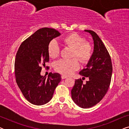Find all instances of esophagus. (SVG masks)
<instances>
[{
	"label": "esophagus",
	"mask_w": 129,
	"mask_h": 129,
	"mask_svg": "<svg viewBox=\"0 0 129 129\" xmlns=\"http://www.w3.org/2000/svg\"><path fill=\"white\" fill-rule=\"evenodd\" d=\"M61 77L62 79H64L66 78H68V76H65V75H61Z\"/></svg>",
	"instance_id": "1"
}]
</instances>
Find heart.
Returning a JSON list of instances; mask_svg holds the SVG:
<instances>
[{
  "instance_id": "1",
  "label": "heart",
  "mask_w": 129,
  "mask_h": 129,
  "mask_svg": "<svg viewBox=\"0 0 129 129\" xmlns=\"http://www.w3.org/2000/svg\"><path fill=\"white\" fill-rule=\"evenodd\" d=\"M63 45L73 49L72 56L79 58L82 63H86L91 57L93 48L91 44L84 41L83 37L76 33L65 36L62 39ZM60 48L57 42L52 40L47 46V52L49 57L54 59L59 56ZM79 61L76 58L70 60L61 59L56 62L54 68L59 73L64 75H69L79 68Z\"/></svg>"
}]
</instances>
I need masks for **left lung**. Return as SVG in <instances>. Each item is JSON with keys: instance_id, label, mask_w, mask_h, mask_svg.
<instances>
[{"instance_id": "left-lung-1", "label": "left lung", "mask_w": 129, "mask_h": 129, "mask_svg": "<svg viewBox=\"0 0 129 129\" xmlns=\"http://www.w3.org/2000/svg\"><path fill=\"white\" fill-rule=\"evenodd\" d=\"M90 33L94 43V50L86 69L79 72L88 77L86 83L82 79H77L72 89V98L79 107L89 108L98 104L106 94L110 86L112 75L111 58L103 42L94 31L84 30Z\"/></svg>"}]
</instances>
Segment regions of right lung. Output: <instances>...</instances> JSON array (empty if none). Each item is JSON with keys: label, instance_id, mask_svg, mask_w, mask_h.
Returning a JSON list of instances; mask_svg holds the SVG:
<instances>
[{"label": "right lung", "instance_id": "obj_1", "mask_svg": "<svg viewBox=\"0 0 129 129\" xmlns=\"http://www.w3.org/2000/svg\"><path fill=\"white\" fill-rule=\"evenodd\" d=\"M61 34L52 28L40 29L22 42L15 62L16 81L26 99L40 106L52 99L54 90L61 81L57 73L47 77L41 76L42 65L49 60L47 46L53 39Z\"/></svg>", "mask_w": 129, "mask_h": 129}]
</instances>
